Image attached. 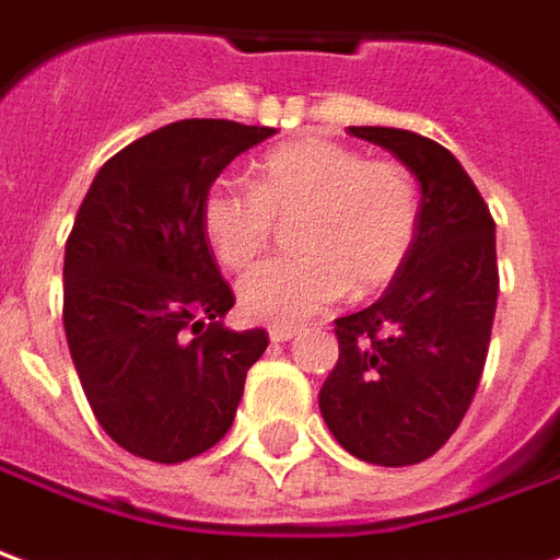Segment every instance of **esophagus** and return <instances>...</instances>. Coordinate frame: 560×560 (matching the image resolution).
I'll return each instance as SVG.
<instances>
[{
  "instance_id": "34e87169",
  "label": "esophagus",
  "mask_w": 560,
  "mask_h": 560,
  "mask_svg": "<svg viewBox=\"0 0 560 560\" xmlns=\"http://www.w3.org/2000/svg\"><path fill=\"white\" fill-rule=\"evenodd\" d=\"M296 334H300L296 327H272V330H269V339H272V342L279 346V342H291Z\"/></svg>"
}]
</instances>
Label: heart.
<instances>
[{
    "mask_svg": "<svg viewBox=\"0 0 560 560\" xmlns=\"http://www.w3.org/2000/svg\"><path fill=\"white\" fill-rule=\"evenodd\" d=\"M254 187L214 182L202 206V233L221 267L248 269L291 224L293 254L252 269L240 281V306L252 320L300 324L346 291H382L416 245V178L394 160L324 139L279 144L254 163Z\"/></svg>",
    "mask_w": 560,
    "mask_h": 560,
    "instance_id": "b5f03b06",
    "label": "heart"
}]
</instances>
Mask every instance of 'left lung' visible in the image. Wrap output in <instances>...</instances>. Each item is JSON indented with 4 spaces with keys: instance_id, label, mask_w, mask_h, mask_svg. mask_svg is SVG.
<instances>
[{
    "instance_id": "1",
    "label": "left lung",
    "mask_w": 560,
    "mask_h": 560,
    "mask_svg": "<svg viewBox=\"0 0 560 560\" xmlns=\"http://www.w3.org/2000/svg\"><path fill=\"white\" fill-rule=\"evenodd\" d=\"M388 148L421 185L416 245L373 306L336 318L339 361L318 406L336 443L378 467L436 455L470 409L498 308L494 218L443 144L348 127Z\"/></svg>"
}]
</instances>
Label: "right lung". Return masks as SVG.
<instances>
[{"instance_id": "1", "label": "right lung", "mask_w": 560, "mask_h": 560, "mask_svg": "<svg viewBox=\"0 0 560 560\" xmlns=\"http://www.w3.org/2000/svg\"><path fill=\"white\" fill-rule=\"evenodd\" d=\"M272 127L190 117L148 132L96 172L62 264V327L103 430L130 455L182 464L224 436L267 330H226L199 206Z\"/></svg>"}]
</instances>
